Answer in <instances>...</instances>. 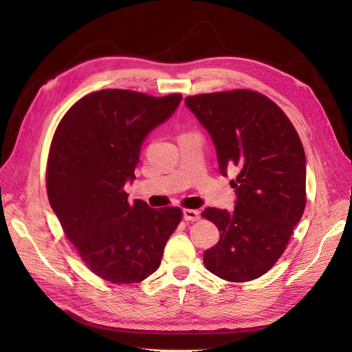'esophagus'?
I'll use <instances>...</instances> for the list:
<instances>
[{
  "label": "esophagus",
  "mask_w": 352,
  "mask_h": 352,
  "mask_svg": "<svg viewBox=\"0 0 352 352\" xmlns=\"http://www.w3.org/2000/svg\"><path fill=\"white\" fill-rule=\"evenodd\" d=\"M184 212V219H187V221H198L199 219V211L198 210H191V208H186L182 211Z\"/></svg>",
  "instance_id": "34e87169"
}]
</instances>
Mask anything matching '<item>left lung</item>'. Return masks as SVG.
Instances as JSON below:
<instances>
[{
  "label": "left lung",
  "instance_id": "left-lung-1",
  "mask_svg": "<svg viewBox=\"0 0 352 352\" xmlns=\"http://www.w3.org/2000/svg\"><path fill=\"white\" fill-rule=\"evenodd\" d=\"M210 133L219 171H236L232 212L206 208L219 241L204 252V265L231 283H247L270 271L285 251L305 202V153L284 111L252 89L186 98Z\"/></svg>",
  "mask_w": 352,
  "mask_h": 352
}]
</instances>
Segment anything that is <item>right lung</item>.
<instances>
[{"label": "right lung", "instance_id": "obj_1", "mask_svg": "<svg viewBox=\"0 0 352 352\" xmlns=\"http://www.w3.org/2000/svg\"><path fill=\"white\" fill-rule=\"evenodd\" d=\"M181 98L101 89L74 104L55 129L47 161L50 204L84 264L105 281L134 284L155 272L181 223V208L131 204L124 191L135 178L144 138Z\"/></svg>", "mask_w": 352, "mask_h": 352}]
</instances>
